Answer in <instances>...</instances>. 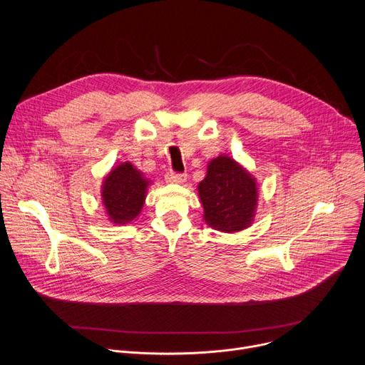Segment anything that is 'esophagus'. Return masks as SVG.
Masks as SVG:
<instances>
[{"mask_svg": "<svg viewBox=\"0 0 365 365\" xmlns=\"http://www.w3.org/2000/svg\"><path fill=\"white\" fill-rule=\"evenodd\" d=\"M186 173H176V172H168L166 173V182L169 183H183L186 180Z\"/></svg>", "mask_w": 365, "mask_h": 365, "instance_id": "obj_1", "label": "esophagus"}]
</instances>
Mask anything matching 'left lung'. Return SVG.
I'll use <instances>...</instances> for the list:
<instances>
[{"label":"left lung","mask_w":365,"mask_h":365,"mask_svg":"<svg viewBox=\"0 0 365 365\" xmlns=\"http://www.w3.org/2000/svg\"><path fill=\"white\" fill-rule=\"evenodd\" d=\"M205 221L214 230L235 232L247 228L257 205V185L250 173L225 155L207 165L197 186Z\"/></svg>","instance_id":"left-lung-1"}]
</instances>
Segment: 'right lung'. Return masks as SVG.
I'll return each mask as SVG.
<instances>
[{"mask_svg":"<svg viewBox=\"0 0 365 365\" xmlns=\"http://www.w3.org/2000/svg\"><path fill=\"white\" fill-rule=\"evenodd\" d=\"M147 185L148 182L131 163L111 170L102 185V200L113 222L127 224L140 214Z\"/></svg>","mask_w":365,"mask_h":365,"instance_id":"1","label":"right lung"}]
</instances>
